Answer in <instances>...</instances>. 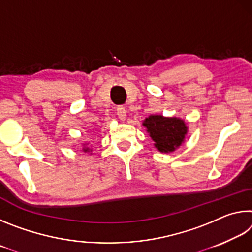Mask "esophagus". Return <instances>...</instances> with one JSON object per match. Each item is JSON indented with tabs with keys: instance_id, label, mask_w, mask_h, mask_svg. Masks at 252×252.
<instances>
[{
	"instance_id": "obj_1",
	"label": "esophagus",
	"mask_w": 252,
	"mask_h": 252,
	"mask_svg": "<svg viewBox=\"0 0 252 252\" xmlns=\"http://www.w3.org/2000/svg\"><path fill=\"white\" fill-rule=\"evenodd\" d=\"M117 114H118V117L121 119V120H125L126 117V110L125 106H122V105L118 106Z\"/></svg>"
}]
</instances>
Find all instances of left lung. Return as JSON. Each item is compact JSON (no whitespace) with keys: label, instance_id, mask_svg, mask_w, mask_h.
Listing matches in <instances>:
<instances>
[{"label":"left lung","instance_id":"1","mask_svg":"<svg viewBox=\"0 0 252 252\" xmlns=\"http://www.w3.org/2000/svg\"><path fill=\"white\" fill-rule=\"evenodd\" d=\"M143 126L147 127L156 148L160 152L174 151L187 134L185 121L177 118L150 116L144 120Z\"/></svg>","mask_w":252,"mask_h":252}]
</instances>
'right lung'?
Wrapping results in <instances>:
<instances>
[{"instance_id": "obj_1", "label": "right lung", "mask_w": 252, "mask_h": 252, "mask_svg": "<svg viewBox=\"0 0 252 252\" xmlns=\"http://www.w3.org/2000/svg\"><path fill=\"white\" fill-rule=\"evenodd\" d=\"M83 151H84V152H87V151H89V148H88V147H85V148H83Z\"/></svg>"}]
</instances>
